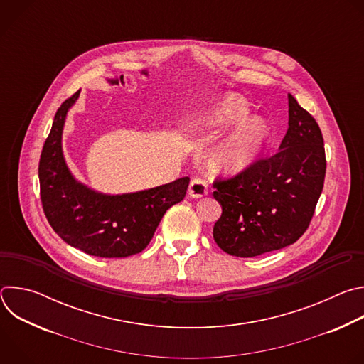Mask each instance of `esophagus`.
Returning <instances> with one entry per match:
<instances>
[{
	"label": "esophagus",
	"instance_id": "34e87169",
	"mask_svg": "<svg viewBox=\"0 0 364 364\" xmlns=\"http://www.w3.org/2000/svg\"><path fill=\"white\" fill-rule=\"evenodd\" d=\"M207 194V183L203 178H193L188 184V196L193 198H200Z\"/></svg>",
	"mask_w": 364,
	"mask_h": 364
}]
</instances>
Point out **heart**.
<instances>
[{
	"instance_id": "1",
	"label": "heart",
	"mask_w": 364,
	"mask_h": 364,
	"mask_svg": "<svg viewBox=\"0 0 364 364\" xmlns=\"http://www.w3.org/2000/svg\"><path fill=\"white\" fill-rule=\"evenodd\" d=\"M207 132L232 129L210 155L215 173L236 176L253 167L271 142V127L262 118H250L246 103L233 95L223 96L200 119Z\"/></svg>"
}]
</instances>
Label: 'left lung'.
Returning a JSON list of instances; mask_svg holds the SVG:
<instances>
[{
    "instance_id": "left-lung-1",
    "label": "left lung",
    "mask_w": 364,
    "mask_h": 364,
    "mask_svg": "<svg viewBox=\"0 0 364 364\" xmlns=\"http://www.w3.org/2000/svg\"><path fill=\"white\" fill-rule=\"evenodd\" d=\"M288 131L279 151L230 180H218L222 216L213 237L237 257H253L296 242L313 219L326 177L321 129L288 95Z\"/></svg>"
}]
</instances>
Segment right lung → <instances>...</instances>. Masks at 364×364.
Returning a JSON list of instances; mask_svg holds the SVG:
<instances>
[{
  "instance_id": "add662e5",
  "label": "right lung",
  "mask_w": 364,
  "mask_h": 364,
  "mask_svg": "<svg viewBox=\"0 0 364 364\" xmlns=\"http://www.w3.org/2000/svg\"><path fill=\"white\" fill-rule=\"evenodd\" d=\"M79 95L80 90L62 103L41 151L38 180L44 215L68 245L87 255L127 257L139 253L166 212L184 198L190 178L124 194L99 193L77 181L66 164L62 135Z\"/></svg>"
}]
</instances>
